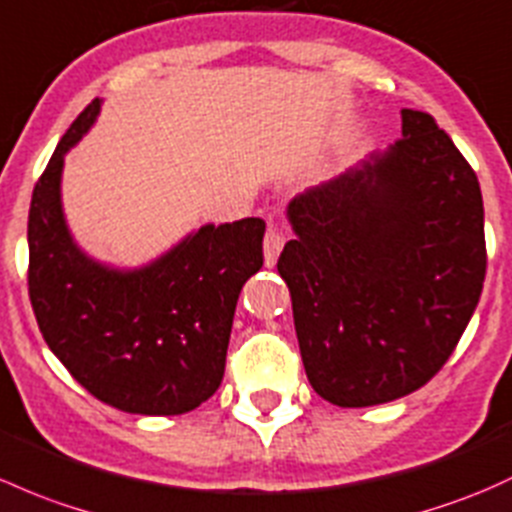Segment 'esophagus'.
I'll return each instance as SVG.
<instances>
[{
  "label": "esophagus",
  "mask_w": 512,
  "mask_h": 512,
  "mask_svg": "<svg viewBox=\"0 0 512 512\" xmlns=\"http://www.w3.org/2000/svg\"><path fill=\"white\" fill-rule=\"evenodd\" d=\"M284 242H287V238H284L282 228H277V225H270L265 233V262L267 267H272L274 262H277L279 252H282Z\"/></svg>",
  "instance_id": "1"
}]
</instances>
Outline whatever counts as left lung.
Instances as JSON below:
<instances>
[{
	"label": "left lung",
	"mask_w": 512,
	"mask_h": 512,
	"mask_svg": "<svg viewBox=\"0 0 512 512\" xmlns=\"http://www.w3.org/2000/svg\"><path fill=\"white\" fill-rule=\"evenodd\" d=\"M297 240L277 270L292 294L306 378L338 407L427 385L469 326L486 235L476 171L432 115L402 110V137L287 208Z\"/></svg>",
	"instance_id": "left-lung-1"
}]
</instances>
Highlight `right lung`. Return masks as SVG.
Segmentation results:
<instances>
[{
  "label": "right lung",
  "mask_w": 512,
  "mask_h": 512,
  "mask_svg": "<svg viewBox=\"0 0 512 512\" xmlns=\"http://www.w3.org/2000/svg\"><path fill=\"white\" fill-rule=\"evenodd\" d=\"M100 112L68 127L29 208V297L48 348L85 390L129 414H184L220 387L235 304L262 267L265 220L203 225L139 270L78 250L61 208L66 152Z\"/></svg>",
  "instance_id": "obj_1"
}]
</instances>
